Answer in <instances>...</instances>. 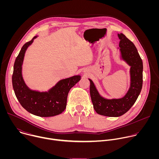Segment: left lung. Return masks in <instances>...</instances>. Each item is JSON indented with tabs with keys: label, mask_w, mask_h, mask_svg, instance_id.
Returning a JSON list of instances; mask_svg holds the SVG:
<instances>
[{
	"label": "left lung",
	"mask_w": 159,
	"mask_h": 159,
	"mask_svg": "<svg viewBox=\"0 0 159 159\" xmlns=\"http://www.w3.org/2000/svg\"><path fill=\"white\" fill-rule=\"evenodd\" d=\"M122 58L131 66V85L127 94L121 99H106L101 97L89 79L90 94L94 108L99 115L118 117L126 113L137 101L143 84V62L134 44L122 33L118 34Z\"/></svg>",
	"instance_id": "1"
}]
</instances>
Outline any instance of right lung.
Masks as SVG:
<instances>
[{"label": "right lung", "mask_w": 159, "mask_h": 159, "mask_svg": "<svg viewBox=\"0 0 159 159\" xmlns=\"http://www.w3.org/2000/svg\"><path fill=\"white\" fill-rule=\"evenodd\" d=\"M36 38L34 36L26 43L16 57L12 77V86L17 100L27 111L40 117L54 116L65 109L69 90L80 80V76L62 79L48 92L40 93L30 90L22 79L21 69L25 52Z\"/></svg>", "instance_id": "obj_1"}]
</instances>
